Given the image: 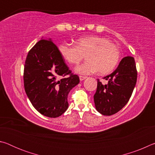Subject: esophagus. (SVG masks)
Segmentation results:
<instances>
[{
	"mask_svg": "<svg viewBox=\"0 0 155 155\" xmlns=\"http://www.w3.org/2000/svg\"><path fill=\"white\" fill-rule=\"evenodd\" d=\"M87 78L86 77H83V76H79V78H80V81H83L84 79H85V78Z\"/></svg>",
	"mask_w": 155,
	"mask_h": 155,
	"instance_id": "1",
	"label": "esophagus"
}]
</instances>
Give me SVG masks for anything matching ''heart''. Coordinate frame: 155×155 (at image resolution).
Wrapping results in <instances>:
<instances>
[{"label":"heart","instance_id":"obj_1","mask_svg":"<svg viewBox=\"0 0 155 155\" xmlns=\"http://www.w3.org/2000/svg\"><path fill=\"white\" fill-rule=\"evenodd\" d=\"M59 51L64 59L70 64H78L87 54V61L78 65L75 71L81 74L99 72L101 74L111 72L116 66L120 57V50L108 38L87 36L78 39L77 45L63 43Z\"/></svg>","mask_w":155,"mask_h":155}]
</instances>
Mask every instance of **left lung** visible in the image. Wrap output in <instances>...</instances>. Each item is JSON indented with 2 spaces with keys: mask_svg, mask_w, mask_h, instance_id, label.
<instances>
[{
  "mask_svg": "<svg viewBox=\"0 0 155 155\" xmlns=\"http://www.w3.org/2000/svg\"><path fill=\"white\" fill-rule=\"evenodd\" d=\"M137 72L133 57H125L111 74L103 78V85L98 80L94 96L97 111L104 115H111L121 110L129 101L137 82Z\"/></svg>",
  "mask_w": 155,
  "mask_h": 155,
  "instance_id": "obj_1",
  "label": "left lung"
}]
</instances>
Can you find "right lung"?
<instances>
[{
    "label": "right lung",
    "mask_w": 155,
    "mask_h": 155,
    "mask_svg": "<svg viewBox=\"0 0 155 155\" xmlns=\"http://www.w3.org/2000/svg\"><path fill=\"white\" fill-rule=\"evenodd\" d=\"M61 76L66 77L60 79ZM79 82L51 38H41L28 52L24 69L25 90L41 114L49 117L61 115L69 105L68 94Z\"/></svg>",
    "instance_id": "obj_1"
}]
</instances>
